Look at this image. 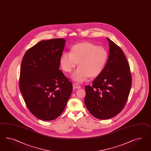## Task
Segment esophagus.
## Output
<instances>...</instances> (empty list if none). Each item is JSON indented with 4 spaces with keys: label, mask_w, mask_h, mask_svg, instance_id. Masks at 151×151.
<instances>
[{
    "label": "esophagus",
    "mask_w": 151,
    "mask_h": 151,
    "mask_svg": "<svg viewBox=\"0 0 151 151\" xmlns=\"http://www.w3.org/2000/svg\"><path fill=\"white\" fill-rule=\"evenodd\" d=\"M73 86L75 88H78V89L80 88L81 87L80 85H79V84H78V83H74L73 84Z\"/></svg>",
    "instance_id": "1"
}]
</instances>
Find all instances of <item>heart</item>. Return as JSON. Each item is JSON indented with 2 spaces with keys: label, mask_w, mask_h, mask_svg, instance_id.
Returning a JSON list of instances; mask_svg holds the SVG:
<instances>
[{
  "label": "heart",
  "mask_w": 151,
  "mask_h": 151,
  "mask_svg": "<svg viewBox=\"0 0 151 151\" xmlns=\"http://www.w3.org/2000/svg\"><path fill=\"white\" fill-rule=\"evenodd\" d=\"M108 57V52L104 47L83 42L73 45L70 53H63L60 63L64 71L70 73L78 63V68L72 74L71 78L76 81L82 82L88 78L98 76L104 69Z\"/></svg>",
  "instance_id": "1"
}]
</instances>
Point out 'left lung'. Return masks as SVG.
<instances>
[{
  "instance_id": "obj_1",
  "label": "left lung",
  "mask_w": 151,
  "mask_h": 151,
  "mask_svg": "<svg viewBox=\"0 0 151 151\" xmlns=\"http://www.w3.org/2000/svg\"><path fill=\"white\" fill-rule=\"evenodd\" d=\"M109 55L106 65L92 86H86L85 104L90 113L99 119H108L121 112L130 93V68L122 49L107 38Z\"/></svg>"
}]
</instances>
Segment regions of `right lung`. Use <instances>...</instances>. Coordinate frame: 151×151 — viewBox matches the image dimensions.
<instances>
[{"mask_svg":"<svg viewBox=\"0 0 151 151\" xmlns=\"http://www.w3.org/2000/svg\"><path fill=\"white\" fill-rule=\"evenodd\" d=\"M65 40L41 41L28 49L21 64L19 87L32 114L42 120L59 117L73 91V85L59 69Z\"/></svg>","mask_w":151,"mask_h":151,"instance_id":"add662e5","label":"right lung"}]
</instances>
